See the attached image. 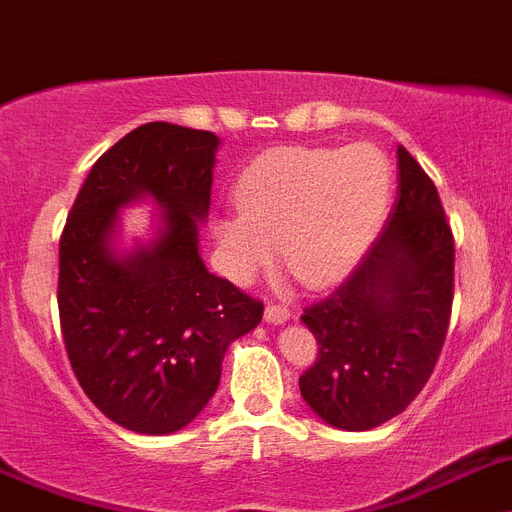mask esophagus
Instances as JSON below:
<instances>
[{"instance_id":"obj_1","label":"esophagus","mask_w":512,"mask_h":512,"mask_svg":"<svg viewBox=\"0 0 512 512\" xmlns=\"http://www.w3.org/2000/svg\"><path fill=\"white\" fill-rule=\"evenodd\" d=\"M290 319V311L280 303H267L265 306V321L267 324H285Z\"/></svg>"}]
</instances>
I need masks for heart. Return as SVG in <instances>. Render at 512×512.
Instances as JSON below:
<instances>
[{
	"label": "heart",
	"instance_id": "1",
	"mask_svg": "<svg viewBox=\"0 0 512 512\" xmlns=\"http://www.w3.org/2000/svg\"><path fill=\"white\" fill-rule=\"evenodd\" d=\"M393 199V168L372 145L278 147L239 176V211L211 219L234 280H252L278 255L301 283L326 288L352 273Z\"/></svg>",
	"mask_w": 512,
	"mask_h": 512
}]
</instances>
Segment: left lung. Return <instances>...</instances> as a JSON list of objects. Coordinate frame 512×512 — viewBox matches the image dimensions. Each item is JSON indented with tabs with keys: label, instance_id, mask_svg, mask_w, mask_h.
<instances>
[{
	"label": "left lung",
	"instance_id": "1",
	"mask_svg": "<svg viewBox=\"0 0 512 512\" xmlns=\"http://www.w3.org/2000/svg\"><path fill=\"white\" fill-rule=\"evenodd\" d=\"M454 298V234L426 170L398 145V201L347 280L301 321L319 342L301 395L329 426L367 431L403 413L434 372Z\"/></svg>",
	"mask_w": 512,
	"mask_h": 512
}]
</instances>
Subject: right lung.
Returning <instances> with one entry per match:
<instances>
[{"instance_id":"1","label":"right lung","mask_w":512,"mask_h":512,"mask_svg":"<svg viewBox=\"0 0 512 512\" xmlns=\"http://www.w3.org/2000/svg\"><path fill=\"white\" fill-rule=\"evenodd\" d=\"M216 147L214 132L142 124L91 165L61 234L58 313L73 375L109 421L137 434H173L199 416L227 347L262 319V301L199 255ZM142 195L161 206L164 227L119 256L118 209Z\"/></svg>"}]
</instances>
